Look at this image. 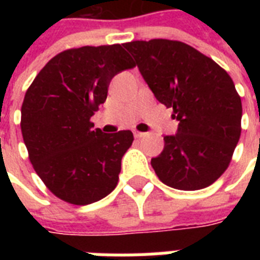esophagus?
Returning a JSON list of instances; mask_svg holds the SVG:
<instances>
[{"mask_svg":"<svg viewBox=\"0 0 260 260\" xmlns=\"http://www.w3.org/2000/svg\"><path fill=\"white\" fill-rule=\"evenodd\" d=\"M134 135L136 139H142V138H144L147 134H144V132H139V131H134Z\"/></svg>","mask_w":260,"mask_h":260,"instance_id":"1","label":"esophagus"}]
</instances>
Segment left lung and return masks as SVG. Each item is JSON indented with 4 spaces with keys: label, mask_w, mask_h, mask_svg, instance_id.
Instances as JSON below:
<instances>
[{
    "label": "left lung",
    "mask_w": 260,
    "mask_h": 260,
    "mask_svg": "<svg viewBox=\"0 0 260 260\" xmlns=\"http://www.w3.org/2000/svg\"><path fill=\"white\" fill-rule=\"evenodd\" d=\"M140 74L160 104L173 108L177 134L151 166L165 185L200 190L230 166L242 132V100L213 59L177 40L125 43Z\"/></svg>",
    "instance_id": "1"
}]
</instances>
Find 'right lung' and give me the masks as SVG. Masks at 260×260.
I'll use <instances>...</instances> for the list:
<instances>
[{
	"label": "right lung",
	"instance_id": "right-lung-1",
	"mask_svg": "<svg viewBox=\"0 0 260 260\" xmlns=\"http://www.w3.org/2000/svg\"><path fill=\"white\" fill-rule=\"evenodd\" d=\"M136 66L122 46L71 48L51 59L26 90L21 134L44 185L74 205L100 201L117 186L131 131L104 134L90 118L114 75Z\"/></svg>",
	"mask_w": 260,
	"mask_h": 260
}]
</instances>
